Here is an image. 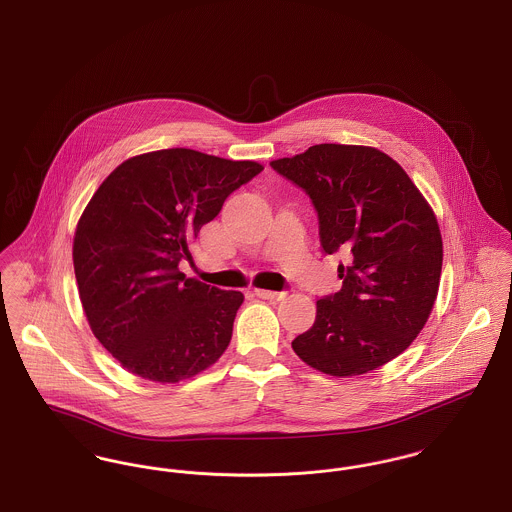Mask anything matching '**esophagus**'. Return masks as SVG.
<instances>
[{
	"label": "esophagus",
	"mask_w": 512,
	"mask_h": 512,
	"mask_svg": "<svg viewBox=\"0 0 512 512\" xmlns=\"http://www.w3.org/2000/svg\"><path fill=\"white\" fill-rule=\"evenodd\" d=\"M255 296H259L261 300L278 301L282 300L286 294L284 292H272V290H263V288H255Z\"/></svg>",
	"instance_id": "esophagus-1"
}]
</instances>
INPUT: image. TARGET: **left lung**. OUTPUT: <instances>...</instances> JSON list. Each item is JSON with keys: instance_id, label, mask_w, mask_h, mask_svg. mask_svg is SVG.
<instances>
[{"instance_id": "8db88e82", "label": "left lung", "mask_w": 512, "mask_h": 512, "mask_svg": "<svg viewBox=\"0 0 512 512\" xmlns=\"http://www.w3.org/2000/svg\"><path fill=\"white\" fill-rule=\"evenodd\" d=\"M305 189L327 255L342 251L340 292L317 300L313 327L292 348L332 377L369 373L400 356L437 300L443 238L416 183L389 154L363 145H313L272 160Z\"/></svg>"}]
</instances>
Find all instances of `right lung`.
<instances>
[{"label": "right lung", "mask_w": 512, "mask_h": 512, "mask_svg": "<svg viewBox=\"0 0 512 512\" xmlns=\"http://www.w3.org/2000/svg\"><path fill=\"white\" fill-rule=\"evenodd\" d=\"M263 166L191 149L127 158L100 183L73 238L83 311L129 373L191 379L226 352L243 294L185 278L178 263L226 197Z\"/></svg>", "instance_id": "1"}]
</instances>
